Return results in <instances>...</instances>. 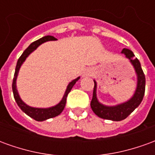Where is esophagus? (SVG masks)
<instances>
[{
	"mask_svg": "<svg viewBox=\"0 0 155 155\" xmlns=\"http://www.w3.org/2000/svg\"><path fill=\"white\" fill-rule=\"evenodd\" d=\"M92 73H93L92 69H91V68H86V69H84V71H83V72H82V76H83V77L91 76Z\"/></svg>",
	"mask_w": 155,
	"mask_h": 155,
	"instance_id": "obj_1",
	"label": "esophagus"
}]
</instances>
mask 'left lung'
I'll list each match as a JSON object with an SVG mask.
<instances>
[{"instance_id":"8db88e82","label":"left lung","mask_w":155,"mask_h":155,"mask_svg":"<svg viewBox=\"0 0 155 155\" xmlns=\"http://www.w3.org/2000/svg\"><path fill=\"white\" fill-rule=\"evenodd\" d=\"M121 53L125 55V57L130 61L131 64L134 68V71L137 76V85L136 90L134 93L133 96L129 101H125L121 104L108 106L101 104L98 101L97 94V83L94 80V86L93 91V97L91 102V106L94 113L100 118L104 120H110L113 121H120L126 119L135 109H136L143 101L144 91H145V76L143 74V70L140 65V61L134 58V54L132 51L124 48Z\"/></svg>"}]
</instances>
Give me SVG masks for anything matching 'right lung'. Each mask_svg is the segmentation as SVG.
Wrapping results in <instances>:
<instances>
[{"mask_svg":"<svg viewBox=\"0 0 155 155\" xmlns=\"http://www.w3.org/2000/svg\"><path fill=\"white\" fill-rule=\"evenodd\" d=\"M57 39H55L54 36H51V35H46L44 36L42 38L39 39L37 41L32 42L31 44L29 45L28 47L25 49V51L22 53L21 55V57L18 59L17 61V64H16V67H15V74H14V78H13V82H12V91H13V94H14V98H15V102L17 103L18 106L21 108L24 113L27 114L28 116H30L32 119H34L36 121H44L48 119H51V118H54V117L57 116L59 114H61V112L64 110L65 104H66V98H67L68 94L70 93V91H71L72 87L74 86V84L77 82L80 78L77 77L76 79H74L73 81L69 83L67 85V88L65 90L64 92V96L57 104H55L54 106L49 108H35V107H31V106H29L28 104H26L22 101L20 95H19L18 91H17V88H16V79L18 76V73L21 66L22 64L24 63V61L26 60V58L28 57L30 54H31L33 51L36 50V48L38 47L39 45H41V44H43L46 41H56Z\"/></svg>","mask_w":155,"mask_h":155,"instance_id":"add662e5","label":"right lung"}]
</instances>
